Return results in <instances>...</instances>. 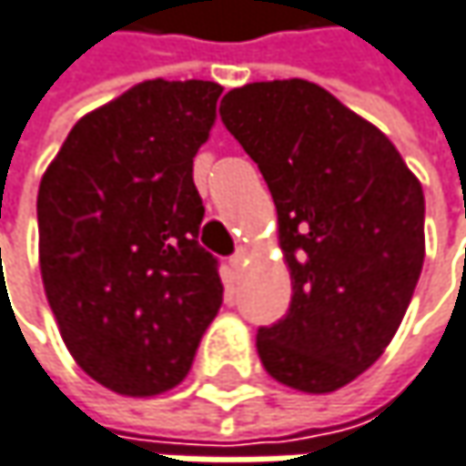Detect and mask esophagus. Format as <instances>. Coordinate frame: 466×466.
<instances>
[{"label": "esophagus", "mask_w": 466, "mask_h": 466, "mask_svg": "<svg viewBox=\"0 0 466 466\" xmlns=\"http://www.w3.org/2000/svg\"><path fill=\"white\" fill-rule=\"evenodd\" d=\"M248 258H250V250H248V248H237V253H234L232 258H229V264H232L234 275H242V269H245Z\"/></svg>", "instance_id": "34e87169"}]
</instances>
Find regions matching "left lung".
<instances>
[{
    "label": "left lung",
    "instance_id": "obj_1",
    "mask_svg": "<svg viewBox=\"0 0 466 466\" xmlns=\"http://www.w3.org/2000/svg\"><path fill=\"white\" fill-rule=\"evenodd\" d=\"M277 208L290 309L258 328L279 384L325 395L384 355L424 267V191L395 144L325 87L272 79L221 101Z\"/></svg>",
    "mask_w": 466,
    "mask_h": 466
}]
</instances>
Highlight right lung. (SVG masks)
<instances>
[{"mask_svg": "<svg viewBox=\"0 0 466 466\" xmlns=\"http://www.w3.org/2000/svg\"><path fill=\"white\" fill-rule=\"evenodd\" d=\"M221 93L205 79L138 82L71 127L39 184V269L61 339L125 398L178 387L221 309L191 178Z\"/></svg>", "mask_w": 466, "mask_h": 466, "instance_id": "right-lung-1", "label": "right lung"}]
</instances>
